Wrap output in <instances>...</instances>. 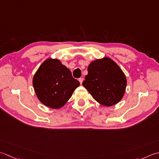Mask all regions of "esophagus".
<instances>
[{
    "mask_svg": "<svg viewBox=\"0 0 159 159\" xmlns=\"http://www.w3.org/2000/svg\"><path fill=\"white\" fill-rule=\"evenodd\" d=\"M83 78H80L79 79V82H80V84H82V82H83Z\"/></svg>",
    "mask_w": 159,
    "mask_h": 159,
    "instance_id": "1",
    "label": "esophagus"
}]
</instances>
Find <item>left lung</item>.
<instances>
[{
    "label": "left lung",
    "instance_id": "8db88e82",
    "mask_svg": "<svg viewBox=\"0 0 159 159\" xmlns=\"http://www.w3.org/2000/svg\"><path fill=\"white\" fill-rule=\"evenodd\" d=\"M127 84L122 70L109 57L96 60L88 67L82 85L100 104L111 106L120 102Z\"/></svg>",
    "mask_w": 159,
    "mask_h": 159
}]
</instances>
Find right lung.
<instances>
[{"instance_id":"right-lung-1","label":"right lung","mask_w":159,"mask_h":159,"mask_svg":"<svg viewBox=\"0 0 159 159\" xmlns=\"http://www.w3.org/2000/svg\"><path fill=\"white\" fill-rule=\"evenodd\" d=\"M33 86L41 103L48 108L58 109L66 104L80 82L59 60L48 58L35 73Z\"/></svg>"}]
</instances>
